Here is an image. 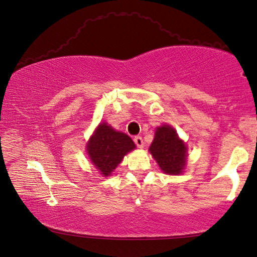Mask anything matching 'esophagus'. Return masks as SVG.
I'll return each instance as SVG.
<instances>
[{
    "mask_svg": "<svg viewBox=\"0 0 257 257\" xmlns=\"http://www.w3.org/2000/svg\"><path fill=\"white\" fill-rule=\"evenodd\" d=\"M134 143L138 148H143L144 147V142H143L142 137H135L134 138Z\"/></svg>",
    "mask_w": 257,
    "mask_h": 257,
    "instance_id": "34e87169",
    "label": "esophagus"
}]
</instances>
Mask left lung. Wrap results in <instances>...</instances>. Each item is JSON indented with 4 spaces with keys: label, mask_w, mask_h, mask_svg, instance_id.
<instances>
[{
    "label": "left lung",
    "mask_w": 257,
    "mask_h": 257,
    "mask_svg": "<svg viewBox=\"0 0 257 257\" xmlns=\"http://www.w3.org/2000/svg\"><path fill=\"white\" fill-rule=\"evenodd\" d=\"M150 152L164 173L180 174L186 164L187 148L171 126L163 125L156 131Z\"/></svg>",
    "instance_id": "left-lung-1"
}]
</instances>
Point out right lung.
Returning a JSON list of instances; mask_svg holds the SVG:
<instances>
[{
  "label": "right lung",
  "mask_w": 257,
  "mask_h": 257,
  "mask_svg": "<svg viewBox=\"0 0 257 257\" xmlns=\"http://www.w3.org/2000/svg\"><path fill=\"white\" fill-rule=\"evenodd\" d=\"M135 149L126 134L116 132L106 123L100 124L87 144V151L95 167L104 176H109L127 152Z\"/></svg>",
  "instance_id": "obj_1"
}]
</instances>
